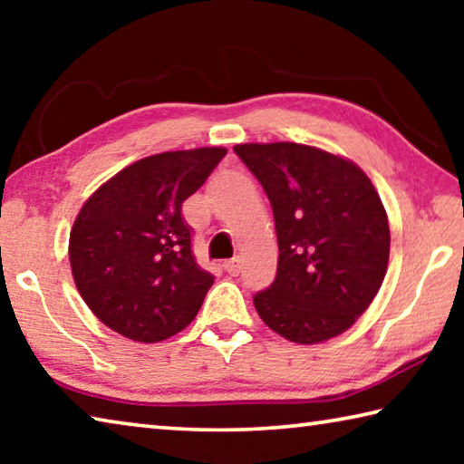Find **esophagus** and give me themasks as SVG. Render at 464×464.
<instances>
[{
	"label": "esophagus",
	"mask_w": 464,
	"mask_h": 464,
	"mask_svg": "<svg viewBox=\"0 0 464 464\" xmlns=\"http://www.w3.org/2000/svg\"><path fill=\"white\" fill-rule=\"evenodd\" d=\"M223 268H225L227 274H231V276H237L239 270H241L239 257H233V260H227V262L223 264Z\"/></svg>",
	"instance_id": "1"
}]
</instances>
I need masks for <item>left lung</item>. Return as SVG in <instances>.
<instances>
[{
    "instance_id": "8db88e82",
    "label": "left lung",
    "mask_w": 464,
    "mask_h": 464,
    "mask_svg": "<svg viewBox=\"0 0 464 464\" xmlns=\"http://www.w3.org/2000/svg\"><path fill=\"white\" fill-rule=\"evenodd\" d=\"M233 151L272 204L278 270L254 296L257 315L295 343H319L356 324L379 293L391 233L379 192L356 163L298 143Z\"/></svg>"
}]
</instances>
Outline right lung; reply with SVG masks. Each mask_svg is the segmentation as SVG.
Instances as JSON below:
<instances>
[{
    "instance_id": "1",
    "label": "right lung",
    "mask_w": 464,
    "mask_h": 464,
    "mask_svg": "<svg viewBox=\"0 0 464 464\" xmlns=\"http://www.w3.org/2000/svg\"><path fill=\"white\" fill-rule=\"evenodd\" d=\"M225 155L223 147H200L145 157L85 200L69 262L82 298L106 327L153 343L192 324L215 278L194 260L182 204Z\"/></svg>"
}]
</instances>
